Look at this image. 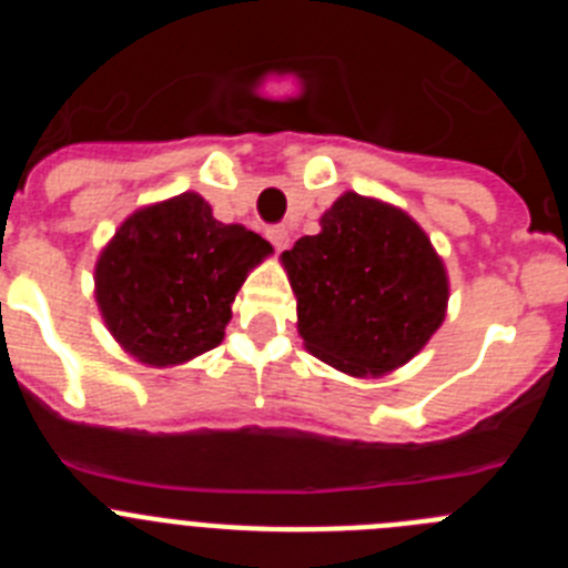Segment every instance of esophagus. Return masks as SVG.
<instances>
[{"label":"esophagus","mask_w":568,"mask_h":568,"mask_svg":"<svg viewBox=\"0 0 568 568\" xmlns=\"http://www.w3.org/2000/svg\"><path fill=\"white\" fill-rule=\"evenodd\" d=\"M267 239L273 241V247L278 250H287L290 247V230L287 227H273V230H267Z\"/></svg>","instance_id":"esophagus-1"}]
</instances>
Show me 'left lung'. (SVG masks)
Returning a JSON list of instances; mask_svg holds the SVG:
<instances>
[{"mask_svg": "<svg viewBox=\"0 0 568 568\" xmlns=\"http://www.w3.org/2000/svg\"><path fill=\"white\" fill-rule=\"evenodd\" d=\"M281 267L304 346L353 378L404 366L446 318L444 258L413 215L373 195L341 193L321 233L284 250Z\"/></svg>", "mask_w": 568, "mask_h": 568, "instance_id": "1", "label": "left lung"}]
</instances>
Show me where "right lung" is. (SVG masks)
I'll return each mask as SVG.
<instances>
[{"instance_id": "1", "label": "right lung", "mask_w": 568, "mask_h": 568, "mask_svg": "<svg viewBox=\"0 0 568 568\" xmlns=\"http://www.w3.org/2000/svg\"><path fill=\"white\" fill-rule=\"evenodd\" d=\"M270 253V241L244 224L213 219L193 190L148 204L99 253V313L139 364H187L222 344L235 293Z\"/></svg>"}]
</instances>
